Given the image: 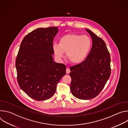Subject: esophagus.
<instances>
[{
  "instance_id": "34e87169",
  "label": "esophagus",
  "mask_w": 128,
  "mask_h": 128,
  "mask_svg": "<svg viewBox=\"0 0 128 128\" xmlns=\"http://www.w3.org/2000/svg\"><path fill=\"white\" fill-rule=\"evenodd\" d=\"M66 74H69V73L70 72V69L68 68H66Z\"/></svg>"
}]
</instances>
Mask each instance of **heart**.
Here are the masks:
<instances>
[{
    "instance_id": "1",
    "label": "heart",
    "mask_w": 128,
    "mask_h": 128,
    "mask_svg": "<svg viewBox=\"0 0 128 128\" xmlns=\"http://www.w3.org/2000/svg\"><path fill=\"white\" fill-rule=\"evenodd\" d=\"M92 46V41L89 36L68 33L60 38L59 44H53L52 50L58 59L62 58L66 52V58L69 62L78 64L86 57Z\"/></svg>"
}]
</instances>
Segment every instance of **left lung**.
<instances>
[{
    "label": "left lung",
    "mask_w": 128,
    "mask_h": 128,
    "mask_svg": "<svg viewBox=\"0 0 128 128\" xmlns=\"http://www.w3.org/2000/svg\"><path fill=\"white\" fill-rule=\"evenodd\" d=\"M93 40L92 47L86 59L70 68L71 92L80 99L88 100L98 96L111 74L110 56L104 41L86 29Z\"/></svg>",
    "instance_id": "1"
}]
</instances>
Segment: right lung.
<instances>
[{
    "instance_id": "1",
    "label": "right lung",
    "mask_w": 128,
    "mask_h": 128,
    "mask_svg": "<svg viewBox=\"0 0 128 128\" xmlns=\"http://www.w3.org/2000/svg\"><path fill=\"white\" fill-rule=\"evenodd\" d=\"M57 27L38 28L23 38L16 60L17 81L21 88L37 101L50 98L66 74V66L54 61L53 40Z\"/></svg>"
}]
</instances>
